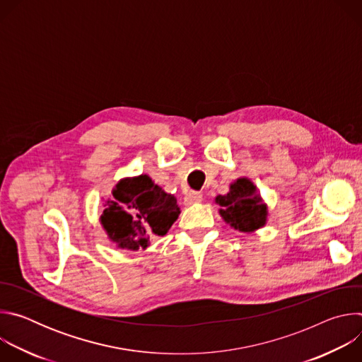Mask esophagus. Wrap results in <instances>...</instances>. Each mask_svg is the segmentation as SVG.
I'll return each instance as SVG.
<instances>
[{"instance_id": "1", "label": "esophagus", "mask_w": 362, "mask_h": 362, "mask_svg": "<svg viewBox=\"0 0 362 362\" xmlns=\"http://www.w3.org/2000/svg\"><path fill=\"white\" fill-rule=\"evenodd\" d=\"M202 200H203V196H202L200 193H197V192H189V193L185 196L183 203H185L186 206H190V204H194V203H200Z\"/></svg>"}]
</instances>
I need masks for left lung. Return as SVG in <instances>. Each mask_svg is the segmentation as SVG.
<instances>
[{"label":"left lung","instance_id":"8db88e82","mask_svg":"<svg viewBox=\"0 0 362 362\" xmlns=\"http://www.w3.org/2000/svg\"><path fill=\"white\" fill-rule=\"evenodd\" d=\"M215 202L222 208L219 209L222 219L235 230L250 233L267 225L268 204L247 177L232 182L229 192L216 196Z\"/></svg>","mask_w":362,"mask_h":362}]
</instances>
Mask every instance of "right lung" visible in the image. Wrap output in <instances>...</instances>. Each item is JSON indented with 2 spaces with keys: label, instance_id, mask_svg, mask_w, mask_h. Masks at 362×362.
<instances>
[{
  "label": "right lung",
  "instance_id": "add662e5",
  "mask_svg": "<svg viewBox=\"0 0 362 362\" xmlns=\"http://www.w3.org/2000/svg\"><path fill=\"white\" fill-rule=\"evenodd\" d=\"M112 194L100 223L120 249H146L151 239L166 235L180 215L176 197L147 175L119 180Z\"/></svg>",
  "mask_w": 362,
  "mask_h": 362
}]
</instances>
